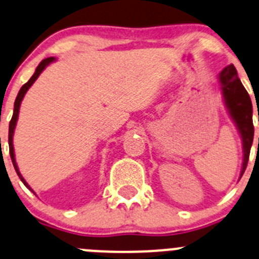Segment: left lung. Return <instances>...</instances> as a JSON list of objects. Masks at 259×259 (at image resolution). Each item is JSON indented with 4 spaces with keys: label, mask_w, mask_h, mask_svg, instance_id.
Masks as SVG:
<instances>
[{
    "label": "left lung",
    "mask_w": 259,
    "mask_h": 259,
    "mask_svg": "<svg viewBox=\"0 0 259 259\" xmlns=\"http://www.w3.org/2000/svg\"><path fill=\"white\" fill-rule=\"evenodd\" d=\"M219 81L222 84L223 97L225 106L229 111L230 116L234 120L243 142V164L240 170V177L247 168L249 159L250 148H252L253 137H254V126H253V106L247 90L238 78L237 69L233 64L225 67L219 74Z\"/></svg>",
    "instance_id": "8db88e82"
}]
</instances>
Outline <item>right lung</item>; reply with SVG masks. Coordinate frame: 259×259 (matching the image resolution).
<instances>
[{"instance_id":"1","label":"right lung","mask_w":259,"mask_h":259,"mask_svg":"<svg viewBox=\"0 0 259 259\" xmlns=\"http://www.w3.org/2000/svg\"><path fill=\"white\" fill-rule=\"evenodd\" d=\"M54 60H55V58H53V57H50V58H45L44 60H41V62H40V64H39V66L36 67V69H35V73L32 74V76H31V78H30L29 81H27L26 83H25L24 86H22L21 89H20L19 94H17V97H16V100H15V105H14V115H12V117H11V121H10V126H9V145H10V155H11L12 164H14V167H15V170H16V173H17V176H19V177H20V180L22 181V183H24V185L26 186V187L29 188L30 191H32V190H31V187H30V186L27 185V183H26V181H25V180H24V177H22V176H21V173H20L19 168H17L16 160H15L14 145H12V137H14V130H15V126H16L17 117H19V110H20V105H21V101H22V99H24L25 94H26V91H27V90H29L30 87H31V84L34 83L35 81H36V78H37V77L40 76V73H41V72L44 71V69H45V67H47V66H49L50 63H52V62H54ZM32 192H34V191H32Z\"/></svg>"}]
</instances>
